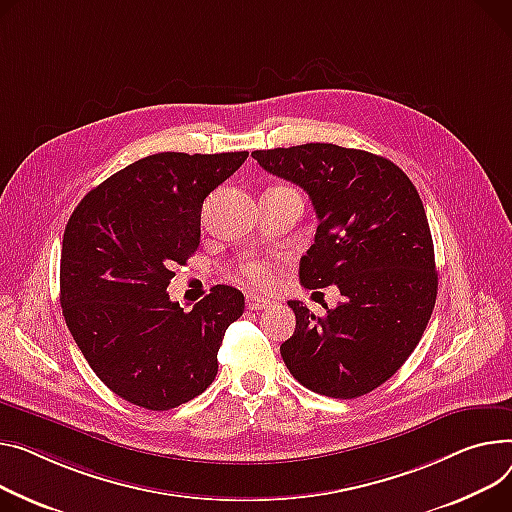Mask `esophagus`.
<instances>
[{"mask_svg": "<svg viewBox=\"0 0 512 512\" xmlns=\"http://www.w3.org/2000/svg\"><path fill=\"white\" fill-rule=\"evenodd\" d=\"M265 306H269V300H267V298L255 296V294H249V296H247V309H249V311H261V309H265Z\"/></svg>", "mask_w": 512, "mask_h": 512, "instance_id": "esophagus-1", "label": "esophagus"}]
</instances>
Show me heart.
I'll return each mask as SVG.
<instances>
[{"instance_id":"obj_1","label":"heart","mask_w":512,"mask_h":512,"mask_svg":"<svg viewBox=\"0 0 512 512\" xmlns=\"http://www.w3.org/2000/svg\"><path fill=\"white\" fill-rule=\"evenodd\" d=\"M238 276H241L243 284L251 290H267L274 284V271H271L269 263L259 259H249L238 267Z\"/></svg>"}]
</instances>
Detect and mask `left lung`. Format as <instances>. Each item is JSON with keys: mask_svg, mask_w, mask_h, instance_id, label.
<instances>
[{"mask_svg": "<svg viewBox=\"0 0 512 512\" xmlns=\"http://www.w3.org/2000/svg\"><path fill=\"white\" fill-rule=\"evenodd\" d=\"M261 168L309 193L319 220L300 284H335L344 300L315 317L288 306L296 329L280 346L292 377L315 393L354 399L383 385L416 350L438 276L424 203L391 160L335 144L255 150Z\"/></svg>", "mask_w": 512, "mask_h": 512, "instance_id": "1", "label": "left lung"}]
</instances>
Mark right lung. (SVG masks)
Segmentation results:
<instances>
[{
	"instance_id": "obj_1",
	"label": "right lung",
	"mask_w": 512,
	"mask_h": 512,
	"mask_svg": "<svg viewBox=\"0 0 512 512\" xmlns=\"http://www.w3.org/2000/svg\"><path fill=\"white\" fill-rule=\"evenodd\" d=\"M249 152H160L125 166L74 210L61 245V309L96 377L125 401L173 410L206 391L245 296L214 286L193 311L166 286L199 247L201 206Z\"/></svg>"
}]
</instances>
